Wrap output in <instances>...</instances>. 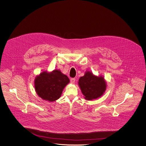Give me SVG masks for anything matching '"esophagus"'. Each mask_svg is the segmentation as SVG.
<instances>
[{
  "instance_id": "34e87169",
  "label": "esophagus",
  "mask_w": 146,
  "mask_h": 146,
  "mask_svg": "<svg viewBox=\"0 0 146 146\" xmlns=\"http://www.w3.org/2000/svg\"><path fill=\"white\" fill-rule=\"evenodd\" d=\"M75 81H76V79L75 78H71L70 80V83L72 84L74 83Z\"/></svg>"
}]
</instances>
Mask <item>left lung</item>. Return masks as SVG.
I'll return each mask as SVG.
<instances>
[{"label": "left lung", "instance_id": "1", "mask_svg": "<svg viewBox=\"0 0 146 146\" xmlns=\"http://www.w3.org/2000/svg\"><path fill=\"white\" fill-rule=\"evenodd\" d=\"M79 85L86 100H92L101 97L106 89V83L104 77L94 76L86 72L79 79Z\"/></svg>", "mask_w": 146, "mask_h": 146}]
</instances>
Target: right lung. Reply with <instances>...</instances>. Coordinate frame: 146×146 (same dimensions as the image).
Returning a JSON list of instances; mask_svg holds the SVG:
<instances>
[{"mask_svg":"<svg viewBox=\"0 0 146 146\" xmlns=\"http://www.w3.org/2000/svg\"><path fill=\"white\" fill-rule=\"evenodd\" d=\"M70 83L68 76L60 70L42 72L35 78V87L38 95L50 102L55 101L61 97L64 87Z\"/></svg>","mask_w":146,"mask_h":146,"instance_id":"right-lung-1","label":"right lung"}]
</instances>
